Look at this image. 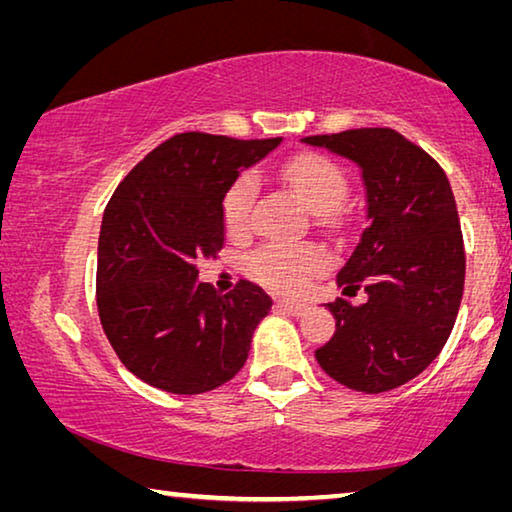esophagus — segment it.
I'll use <instances>...</instances> for the list:
<instances>
[{
    "label": "esophagus",
    "mask_w": 512,
    "mask_h": 512,
    "mask_svg": "<svg viewBox=\"0 0 512 512\" xmlns=\"http://www.w3.org/2000/svg\"><path fill=\"white\" fill-rule=\"evenodd\" d=\"M277 307H280L284 314L289 316H302L307 311V302H300V300H280L277 302Z\"/></svg>",
    "instance_id": "1"
}]
</instances>
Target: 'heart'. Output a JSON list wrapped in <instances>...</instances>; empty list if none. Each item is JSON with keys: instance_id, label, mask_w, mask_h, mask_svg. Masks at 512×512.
<instances>
[{"instance_id": "obj_1", "label": "heart", "mask_w": 512, "mask_h": 512, "mask_svg": "<svg viewBox=\"0 0 512 512\" xmlns=\"http://www.w3.org/2000/svg\"><path fill=\"white\" fill-rule=\"evenodd\" d=\"M280 176L309 212L316 216L334 214L350 192L348 176L334 160L325 155H296L280 164ZM259 183L253 171H241L223 194L221 214L232 235L250 228ZM327 268V255L318 246L300 244H268L246 257V271L264 287L282 293H298L307 287L311 277Z\"/></svg>"}]
</instances>
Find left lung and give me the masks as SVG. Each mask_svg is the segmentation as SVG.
I'll use <instances>...</instances> for the list:
<instances>
[{
    "mask_svg": "<svg viewBox=\"0 0 512 512\" xmlns=\"http://www.w3.org/2000/svg\"><path fill=\"white\" fill-rule=\"evenodd\" d=\"M302 142L350 158L366 185L368 225L336 275L345 296L329 302L336 332L316 359L361 393L406 384L452 334L465 284V248L452 185L440 164L393 128L311 135Z\"/></svg>",
    "mask_w": 512,
    "mask_h": 512,
    "instance_id": "left-lung-1",
    "label": "left lung"
}]
</instances>
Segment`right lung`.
<instances>
[{
    "instance_id": "add662e5",
    "label": "right lung",
    "mask_w": 512,
    "mask_h": 512,
    "mask_svg": "<svg viewBox=\"0 0 512 512\" xmlns=\"http://www.w3.org/2000/svg\"><path fill=\"white\" fill-rule=\"evenodd\" d=\"M282 137L178 133L126 173L103 212L97 309L119 361L160 391H214L244 368L273 300L248 280L230 293L198 282L225 241L223 194Z\"/></svg>"
}]
</instances>
